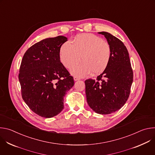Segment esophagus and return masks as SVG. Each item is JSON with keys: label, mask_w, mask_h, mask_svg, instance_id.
<instances>
[{"label": "esophagus", "mask_w": 155, "mask_h": 155, "mask_svg": "<svg viewBox=\"0 0 155 155\" xmlns=\"http://www.w3.org/2000/svg\"><path fill=\"white\" fill-rule=\"evenodd\" d=\"M74 79L75 81H77V80H80V78H79L78 77H74Z\"/></svg>", "instance_id": "34e87169"}]
</instances>
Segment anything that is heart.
<instances>
[{
    "mask_svg": "<svg viewBox=\"0 0 155 155\" xmlns=\"http://www.w3.org/2000/svg\"><path fill=\"white\" fill-rule=\"evenodd\" d=\"M112 56L108 42L92 34L77 35L71 43L64 42L60 47L59 59L65 68L71 69L81 61L82 63L72 71L75 76L83 77L91 72L99 75L107 68Z\"/></svg>",
    "mask_w": 155,
    "mask_h": 155,
    "instance_id": "1",
    "label": "heart"
}]
</instances>
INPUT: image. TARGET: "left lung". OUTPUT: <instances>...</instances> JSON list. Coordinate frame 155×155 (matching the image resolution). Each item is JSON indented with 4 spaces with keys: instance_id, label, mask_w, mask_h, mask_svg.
Listing matches in <instances>:
<instances>
[{
    "instance_id": "left-lung-1",
    "label": "left lung",
    "mask_w": 155,
    "mask_h": 155,
    "mask_svg": "<svg viewBox=\"0 0 155 155\" xmlns=\"http://www.w3.org/2000/svg\"><path fill=\"white\" fill-rule=\"evenodd\" d=\"M104 35L112 49V56L107 68L96 80H86L87 102L93 110L99 114L115 112L126 102L133 81L127 50L116 37L106 32Z\"/></svg>"
}]
</instances>
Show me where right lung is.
I'll list each match as a JSON object with an SVG mask.
<instances>
[{
    "label": "right lung",
    "mask_w": 155,
    "mask_h": 155,
    "mask_svg": "<svg viewBox=\"0 0 155 155\" xmlns=\"http://www.w3.org/2000/svg\"><path fill=\"white\" fill-rule=\"evenodd\" d=\"M67 40L61 35L42 40L31 46L21 61L18 78L22 97L41 117L58 115L64 108V97L74 84L59 59L60 47Z\"/></svg>",
    "instance_id": "add662e5"
}]
</instances>
